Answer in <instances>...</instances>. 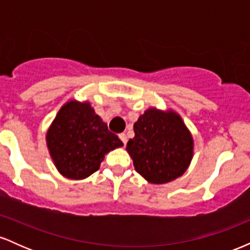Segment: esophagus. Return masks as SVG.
Listing matches in <instances>:
<instances>
[{"label":"esophagus","mask_w":250,"mask_h":250,"mask_svg":"<svg viewBox=\"0 0 250 250\" xmlns=\"http://www.w3.org/2000/svg\"><path fill=\"white\" fill-rule=\"evenodd\" d=\"M119 136H120V139H121V141L123 142V145H127V141H128L127 135H125V133H122V134H120Z\"/></svg>","instance_id":"esophagus-1"}]
</instances>
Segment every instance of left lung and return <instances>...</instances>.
I'll return each instance as SVG.
<instances>
[{
  "instance_id": "obj_1",
  "label": "left lung",
  "mask_w": 250,
  "mask_h": 250,
  "mask_svg": "<svg viewBox=\"0 0 250 250\" xmlns=\"http://www.w3.org/2000/svg\"><path fill=\"white\" fill-rule=\"evenodd\" d=\"M134 131L125 150L143 179L162 185L186 173L194 156V139L176 111L148 108L134 123Z\"/></svg>"
}]
</instances>
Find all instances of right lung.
Listing matches in <instances>:
<instances>
[{
  "instance_id": "obj_1",
  "label": "right lung",
  "mask_w": 250,
  "mask_h": 250,
  "mask_svg": "<svg viewBox=\"0 0 250 250\" xmlns=\"http://www.w3.org/2000/svg\"><path fill=\"white\" fill-rule=\"evenodd\" d=\"M48 150L62 176L87 179L99 170L105 154L122 147L90 102L69 100L60 108L45 134Z\"/></svg>"
}]
</instances>
